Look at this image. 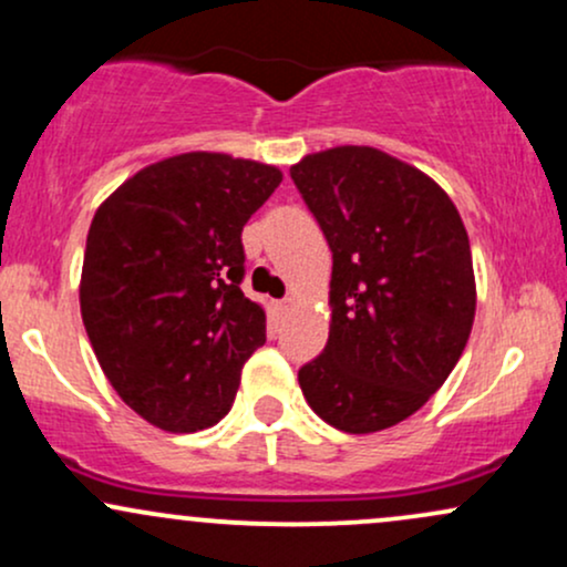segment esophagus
I'll list each match as a JSON object with an SVG mask.
<instances>
[{
	"label": "esophagus",
	"instance_id": "esophagus-1",
	"mask_svg": "<svg viewBox=\"0 0 567 567\" xmlns=\"http://www.w3.org/2000/svg\"><path fill=\"white\" fill-rule=\"evenodd\" d=\"M292 301H296V298H282V301H277V311H282V315H285V311H288L290 309V306H292Z\"/></svg>",
	"mask_w": 567,
	"mask_h": 567
}]
</instances>
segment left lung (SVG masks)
I'll use <instances>...</instances> for the list:
<instances>
[{
    "label": "left lung",
    "instance_id": "left-lung-1",
    "mask_svg": "<svg viewBox=\"0 0 567 567\" xmlns=\"http://www.w3.org/2000/svg\"><path fill=\"white\" fill-rule=\"evenodd\" d=\"M290 178L333 250L330 336L298 383L330 426L381 432L437 392L470 341L464 220L426 173L373 146L309 154Z\"/></svg>",
    "mask_w": 567,
    "mask_h": 567
}]
</instances>
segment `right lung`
<instances>
[{
  "label": "right lung",
  "instance_id": "1",
  "mask_svg": "<svg viewBox=\"0 0 567 567\" xmlns=\"http://www.w3.org/2000/svg\"><path fill=\"white\" fill-rule=\"evenodd\" d=\"M282 173L188 152L127 178L95 210L84 247L82 322L122 402L165 432H199L231 410L243 365L266 341L245 298L247 218Z\"/></svg>",
  "mask_w": 567,
  "mask_h": 567
}]
</instances>
